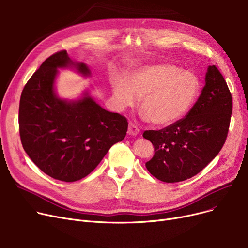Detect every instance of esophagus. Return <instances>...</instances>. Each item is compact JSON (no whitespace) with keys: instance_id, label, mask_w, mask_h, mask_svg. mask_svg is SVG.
<instances>
[{"instance_id":"1","label":"esophagus","mask_w":248,"mask_h":248,"mask_svg":"<svg viewBox=\"0 0 248 248\" xmlns=\"http://www.w3.org/2000/svg\"><path fill=\"white\" fill-rule=\"evenodd\" d=\"M139 133H140V128L133 122H129L128 123V128H127V134L131 135V136H136Z\"/></svg>"}]
</instances>
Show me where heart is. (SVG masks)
Masks as SVG:
<instances>
[{
	"label": "heart",
	"mask_w": 248,
	"mask_h": 248,
	"mask_svg": "<svg viewBox=\"0 0 248 248\" xmlns=\"http://www.w3.org/2000/svg\"><path fill=\"white\" fill-rule=\"evenodd\" d=\"M115 106L134 107L140 97L141 116L155 124L167 125L182 119L194 106L200 90L198 77L177 65L158 63L137 69L127 79L111 81Z\"/></svg>",
	"instance_id": "heart-1"
}]
</instances>
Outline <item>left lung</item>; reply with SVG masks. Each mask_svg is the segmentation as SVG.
Here are the masks:
<instances>
[{
	"instance_id": "1",
	"label": "left lung",
	"mask_w": 248,
	"mask_h": 248,
	"mask_svg": "<svg viewBox=\"0 0 248 248\" xmlns=\"http://www.w3.org/2000/svg\"><path fill=\"white\" fill-rule=\"evenodd\" d=\"M231 113L230 90L222 74L212 65L207 69L199 98L184 119L142 134L155 148L154 157L146 163L148 171L166 183L197 175L222 149Z\"/></svg>"
}]
</instances>
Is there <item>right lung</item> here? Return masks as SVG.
Returning <instances> with one entry per match:
<instances>
[{"instance_id": "1", "label": "right lung", "mask_w": 248, "mask_h": 248, "mask_svg": "<svg viewBox=\"0 0 248 248\" xmlns=\"http://www.w3.org/2000/svg\"><path fill=\"white\" fill-rule=\"evenodd\" d=\"M90 70L73 62L66 50L48 57L26 83L20 98L22 146L42 172L56 180L75 182L86 177L127 132L120 113L102 108L87 93L79 100L59 98L54 90L58 68Z\"/></svg>"}]
</instances>
